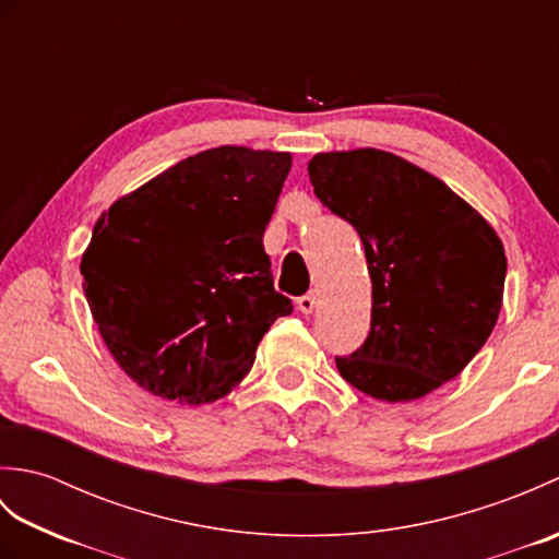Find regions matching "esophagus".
Masks as SVG:
<instances>
[{"mask_svg": "<svg viewBox=\"0 0 559 559\" xmlns=\"http://www.w3.org/2000/svg\"><path fill=\"white\" fill-rule=\"evenodd\" d=\"M317 305H319V298H317V293H310V295H302V298L298 300V307H300V312H305V314H312V312L317 310Z\"/></svg>", "mask_w": 559, "mask_h": 559, "instance_id": "obj_1", "label": "esophagus"}]
</instances>
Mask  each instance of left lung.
<instances>
[{"mask_svg": "<svg viewBox=\"0 0 559 559\" xmlns=\"http://www.w3.org/2000/svg\"><path fill=\"white\" fill-rule=\"evenodd\" d=\"M314 194L358 230L372 281L370 336L341 377L362 394L406 403L463 372L502 310L500 235L468 201L379 148L317 153Z\"/></svg>", "mask_w": 559, "mask_h": 559, "instance_id": "1", "label": "left lung"}]
</instances>
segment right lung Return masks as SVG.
I'll return each mask as SVG.
<instances>
[{"label":"right lung","mask_w":559,"mask_h":559,"mask_svg":"<svg viewBox=\"0 0 559 559\" xmlns=\"http://www.w3.org/2000/svg\"><path fill=\"white\" fill-rule=\"evenodd\" d=\"M290 165L286 151L209 148L100 213L83 293L115 362L148 394L189 406L228 396L293 312L261 240Z\"/></svg>","instance_id":"right-lung-1"}]
</instances>
